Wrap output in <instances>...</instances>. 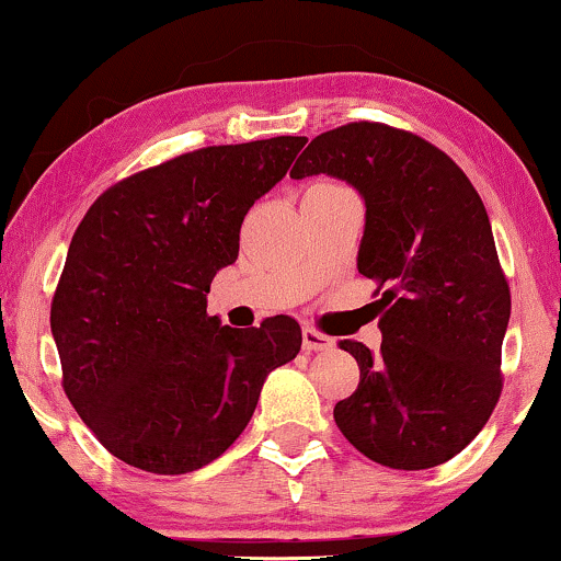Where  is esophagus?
Here are the masks:
<instances>
[{"instance_id":"34e87169","label":"esophagus","mask_w":561,"mask_h":561,"mask_svg":"<svg viewBox=\"0 0 561 561\" xmlns=\"http://www.w3.org/2000/svg\"><path fill=\"white\" fill-rule=\"evenodd\" d=\"M334 347V340L332 336L316 332V329H302V350L306 353H323V350H332Z\"/></svg>"}]
</instances>
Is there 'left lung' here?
<instances>
[{
	"label": "left lung",
	"instance_id": "left-lung-1",
	"mask_svg": "<svg viewBox=\"0 0 561 561\" xmlns=\"http://www.w3.org/2000/svg\"><path fill=\"white\" fill-rule=\"evenodd\" d=\"M329 174L366 204L357 272L381 289V353L342 342L360 383L334 421L357 451L394 470L451 460L502 391L510 287L481 195L413 133L353 123L321 133L289 178Z\"/></svg>",
	"mask_w": 561,
	"mask_h": 561
}]
</instances>
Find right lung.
<instances>
[{
  "instance_id": "1",
  "label": "right lung",
  "mask_w": 561,
  "mask_h": 561,
  "mask_svg": "<svg viewBox=\"0 0 561 561\" xmlns=\"http://www.w3.org/2000/svg\"><path fill=\"white\" fill-rule=\"evenodd\" d=\"M306 138L211 146L138 172L88 208L51 302L65 394L114 457L159 476L208 465L245 431L263 381L300 353L289 316L206 313L240 225Z\"/></svg>"
}]
</instances>
